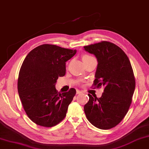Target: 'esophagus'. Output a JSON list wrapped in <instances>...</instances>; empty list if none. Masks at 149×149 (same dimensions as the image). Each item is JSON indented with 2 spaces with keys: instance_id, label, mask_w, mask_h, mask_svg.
I'll return each mask as SVG.
<instances>
[{
  "instance_id": "34e87169",
  "label": "esophagus",
  "mask_w": 149,
  "mask_h": 149,
  "mask_svg": "<svg viewBox=\"0 0 149 149\" xmlns=\"http://www.w3.org/2000/svg\"><path fill=\"white\" fill-rule=\"evenodd\" d=\"M80 93H82V92L80 90H77V94H80Z\"/></svg>"
}]
</instances>
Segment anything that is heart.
Masks as SVG:
<instances>
[{"instance_id":"heart-1","label":"heart","mask_w":149,"mask_h":149,"mask_svg":"<svg viewBox=\"0 0 149 149\" xmlns=\"http://www.w3.org/2000/svg\"><path fill=\"white\" fill-rule=\"evenodd\" d=\"M89 57H91L89 56H83V57H82V59H86V58H89Z\"/></svg>"}]
</instances>
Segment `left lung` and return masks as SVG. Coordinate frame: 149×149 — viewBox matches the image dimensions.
<instances>
[{"mask_svg": "<svg viewBox=\"0 0 149 149\" xmlns=\"http://www.w3.org/2000/svg\"><path fill=\"white\" fill-rule=\"evenodd\" d=\"M84 48L97 60L93 84L104 88L101 97L88 94L84 113L95 127L111 129L122 121L131 105L135 88L132 65L124 51L113 43L103 41Z\"/></svg>", "mask_w": 149, "mask_h": 149, "instance_id": "left-lung-1", "label": "left lung"}]
</instances>
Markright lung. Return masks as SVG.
I'll use <instances>...</instances> for the list:
<instances>
[{"label": "right lung", "mask_w": 149, "mask_h": 149, "mask_svg": "<svg viewBox=\"0 0 149 149\" xmlns=\"http://www.w3.org/2000/svg\"><path fill=\"white\" fill-rule=\"evenodd\" d=\"M76 53V49L42 44L25 58L19 72L17 90L26 114L36 124L52 127L66 116L76 90L59 93L56 84L59 77L65 76V62Z\"/></svg>", "instance_id": "add662e5"}]
</instances>
